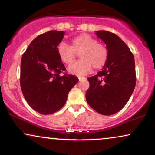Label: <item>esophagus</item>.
Masks as SVG:
<instances>
[{
	"label": "esophagus",
	"mask_w": 155,
	"mask_h": 155,
	"mask_svg": "<svg viewBox=\"0 0 155 155\" xmlns=\"http://www.w3.org/2000/svg\"><path fill=\"white\" fill-rule=\"evenodd\" d=\"M78 78H79V81H81V80H83V79H86V78L84 77V76H78Z\"/></svg>",
	"instance_id": "esophagus-1"
}]
</instances>
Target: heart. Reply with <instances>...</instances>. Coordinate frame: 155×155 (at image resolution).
I'll return each instance as SVG.
<instances>
[{
	"label": "heart",
	"instance_id": "heart-1",
	"mask_svg": "<svg viewBox=\"0 0 155 155\" xmlns=\"http://www.w3.org/2000/svg\"><path fill=\"white\" fill-rule=\"evenodd\" d=\"M58 57L62 62L70 64L75 59L77 54L81 60L68 67L70 73L83 75L89 72L92 66L99 69L105 65L108 58V51L102 44L89 34H81L72 39L71 46L62 42L57 47Z\"/></svg>",
	"mask_w": 155,
	"mask_h": 155
}]
</instances>
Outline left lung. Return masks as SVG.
I'll use <instances>...</instances> for the list:
<instances>
[{
    "label": "left lung",
    "instance_id": "8db88e82",
    "mask_svg": "<svg viewBox=\"0 0 155 155\" xmlns=\"http://www.w3.org/2000/svg\"><path fill=\"white\" fill-rule=\"evenodd\" d=\"M95 34L106 44L108 58L101 71L88 79L90 86L86 99L96 111L109 116L120 111L134 91V58L116 34L106 31H97Z\"/></svg>",
    "mask_w": 155,
    "mask_h": 155
}]
</instances>
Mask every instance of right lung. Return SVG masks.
<instances>
[{
  "label": "right lung",
  "mask_w": 155,
  "mask_h": 155,
  "mask_svg": "<svg viewBox=\"0 0 155 155\" xmlns=\"http://www.w3.org/2000/svg\"><path fill=\"white\" fill-rule=\"evenodd\" d=\"M65 32L51 31L34 38L23 54L20 84L27 103L41 114H51L65 104L68 94L79 81L76 76L61 75L66 68L57 47Z\"/></svg>",
  "instance_id": "add662e5"
}]
</instances>
